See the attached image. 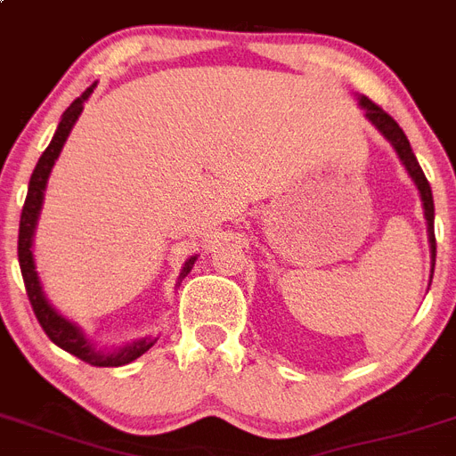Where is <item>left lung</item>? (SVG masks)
<instances>
[{
    "label": "left lung",
    "mask_w": 456,
    "mask_h": 456,
    "mask_svg": "<svg viewBox=\"0 0 456 456\" xmlns=\"http://www.w3.org/2000/svg\"><path fill=\"white\" fill-rule=\"evenodd\" d=\"M359 106L366 110V118H369L373 125H376L378 132L385 136V139L392 143V148L399 155L401 164L405 167L408 175L415 181L417 190H419V197H422L424 206V217H427V236H429V248H431V273H434V264H436V234H434V194H431V185L424 175L422 167L417 162L415 152L411 148V141L403 134V129L396 125L392 116H387L385 110L378 104H373L369 97H359Z\"/></svg>",
    "instance_id": "left-lung-1"
}]
</instances>
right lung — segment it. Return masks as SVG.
<instances>
[{"mask_svg":"<svg viewBox=\"0 0 456 456\" xmlns=\"http://www.w3.org/2000/svg\"><path fill=\"white\" fill-rule=\"evenodd\" d=\"M97 87V83H92L78 99L71 102L67 110L62 113V120L57 125V132L53 136V141L48 143V148L44 151V155L39 157L37 162V169H34L32 178H29V187H27V199L25 206H22V216H20V232H18V262H20L22 271V281H25L27 297H29V304L34 308V315L39 320V324L44 327L45 336L55 343L57 347L67 350L69 354L83 359L90 366H125L134 359H139L143 352L151 350L155 346L157 338H141L134 340V343H127L125 347H118L113 352H102L92 346L90 338H87L80 327H76L74 322H69L67 317H62L60 313L48 304L45 299L44 289H41L39 273H37V266H34V255H32V239H34V229H37V220H39L41 204H44V192H45V183H48V175H51L53 164L62 152V145L67 141L69 132L76 125L78 116L83 113V104L87 102V97L92 94V90ZM197 257H190L185 262L181 271V281L185 278L190 271H192ZM178 281V285H181Z\"/></svg>","mask_w":456,"mask_h":456,"instance_id":"obj_1","label":"right lung"}]
</instances>
